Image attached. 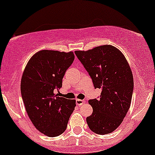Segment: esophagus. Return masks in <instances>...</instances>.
Here are the masks:
<instances>
[{
	"mask_svg": "<svg viewBox=\"0 0 155 155\" xmlns=\"http://www.w3.org/2000/svg\"><path fill=\"white\" fill-rule=\"evenodd\" d=\"M84 103H85V101H84V100H80V99L76 100V105H78V106L82 105V104H84Z\"/></svg>",
	"mask_w": 155,
	"mask_h": 155,
	"instance_id": "34e87169",
	"label": "esophagus"
}]
</instances>
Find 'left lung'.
I'll list each match as a JSON object with an SVG mask.
<instances>
[{
	"label": "left lung",
	"instance_id": "obj_1",
	"mask_svg": "<svg viewBox=\"0 0 155 155\" xmlns=\"http://www.w3.org/2000/svg\"><path fill=\"white\" fill-rule=\"evenodd\" d=\"M92 79L94 88L101 89L98 99L89 100L93 113L87 117L91 130L100 135L115 130L126 116L134 91V78L124 54L110 45L87 51H76Z\"/></svg>",
	"mask_w": 155,
	"mask_h": 155
}]
</instances>
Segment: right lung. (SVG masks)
Returning a JSON list of instances; mask_svg holds the SVG:
<instances>
[{
	"instance_id": "obj_1",
	"label": "right lung",
	"mask_w": 155,
	"mask_h": 155,
	"mask_svg": "<svg viewBox=\"0 0 155 155\" xmlns=\"http://www.w3.org/2000/svg\"><path fill=\"white\" fill-rule=\"evenodd\" d=\"M74 58L73 51L41 50L31 57L21 77V94L29 118L49 137L64 132L76 107L74 100L54 94L61 87L65 72Z\"/></svg>"
}]
</instances>
